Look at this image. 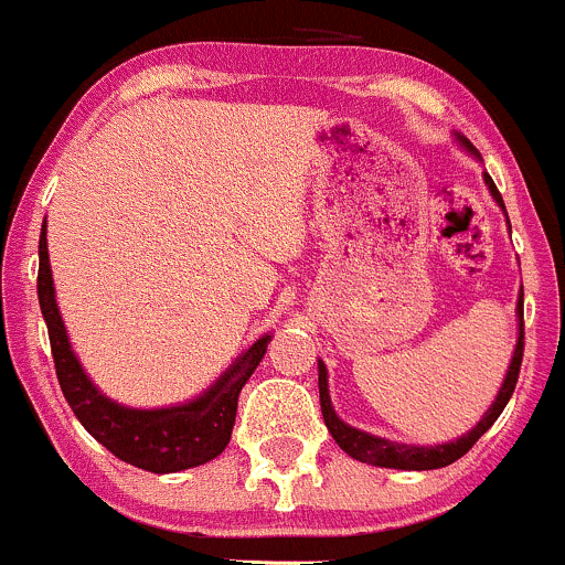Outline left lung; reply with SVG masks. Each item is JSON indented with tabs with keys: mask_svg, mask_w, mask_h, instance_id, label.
<instances>
[{
	"mask_svg": "<svg viewBox=\"0 0 565 565\" xmlns=\"http://www.w3.org/2000/svg\"><path fill=\"white\" fill-rule=\"evenodd\" d=\"M457 139L461 147H467V150L472 152V156H478V150L465 139V136H457ZM483 182L489 185V193L494 196V202L505 210L503 196H500L498 185H494L492 177H489L487 172H483ZM522 306H525V292H520V300H516L520 335H516L514 358H511V366H509V372H505V380H503V385H500L498 396H494L492 407L483 413V418L478 420V424L472 426L467 435H461L451 443H443V446H404V443L385 440V437L369 435V431H361V429H355V426L344 424V420L335 415L333 404H330L328 369H324V363L319 361L317 366H319V404H322V418H324V426H328V431L333 435V440L339 443L341 451H347L352 459H358V461H366V465L393 467V470H437V467L454 465V461L465 457V454L476 446L478 437H481L483 431H487L489 426L500 418V413H503L505 404H509V398H511V393H514V388H516V380H520V366H522V352H525V317H522L525 311H522Z\"/></svg>",
	"mask_w": 565,
	"mask_h": 565,
	"instance_id": "obj_1",
	"label": "left lung"
}]
</instances>
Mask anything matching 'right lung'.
I'll list each match as a JSON object with an SVG mask.
<instances>
[{
    "label": "right lung",
    "instance_id": "1",
    "mask_svg": "<svg viewBox=\"0 0 565 565\" xmlns=\"http://www.w3.org/2000/svg\"><path fill=\"white\" fill-rule=\"evenodd\" d=\"M38 256V300L45 328H49L56 380H60V388L84 429L117 459L150 472H180L218 457L232 437L237 396L265 358L273 335L267 333L256 339L207 391L199 393L191 402L158 409L125 407V404L111 402L95 388L78 358L73 355L65 322L56 309L45 221L43 232H40Z\"/></svg>",
    "mask_w": 565,
    "mask_h": 565
}]
</instances>
